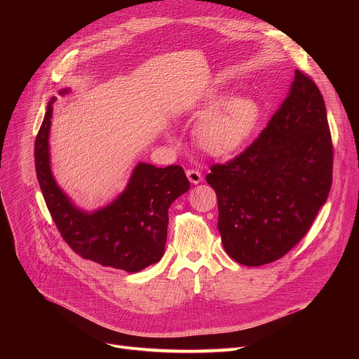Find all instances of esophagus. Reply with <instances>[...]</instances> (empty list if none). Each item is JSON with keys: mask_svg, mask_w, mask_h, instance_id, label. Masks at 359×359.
<instances>
[{"mask_svg": "<svg viewBox=\"0 0 359 359\" xmlns=\"http://www.w3.org/2000/svg\"><path fill=\"white\" fill-rule=\"evenodd\" d=\"M186 176H187V179L190 180V183H193V184H198V183L203 180L201 173H200L198 170H194V169L187 170V172H186Z\"/></svg>", "mask_w": 359, "mask_h": 359, "instance_id": "esophagus-1", "label": "esophagus"}]
</instances>
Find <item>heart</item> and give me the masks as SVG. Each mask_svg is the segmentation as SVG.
Masks as SVG:
<instances>
[{
    "mask_svg": "<svg viewBox=\"0 0 359 359\" xmlns=\"http://www.w3.org/2000/svg\"><path fill=\"white\" fill-rule=\"evenodd\" d=\"M219 95H210L200 112L204 114L196 125L194 135L203 151L213 158H229L241 150L257 128L262 109L250 95H236L219 105Z\"/></svg>",
    "mask_w": 359,
    "mask_h": 359,
    "instance_id": "obj_1",
    "label": "heart"
}]
</instances>
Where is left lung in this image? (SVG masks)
I'll use <instances>...</instances> for the list:
<instances>
[{"label":"left lung","mask_w":359,"mask_h":359,"mask_svg":"<svg viewBox=\"0 0 359 359\" xmlns=\"http://www.w3.org/2000/svg\"><path fill=\"white\" fill-rule=\"evenodd\" d=\"M334 150L323 95L295 71L267 128L206 176L219 204L226 252L248 267L273 263L310 230L332 184Z\"/></svg>","instance_id":"left-lung-1"}]
</instances>
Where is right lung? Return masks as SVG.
<instances>
[{
  "label": "right lung",
  "mask_w": 359,
  "mask_h": 359,
  "mask_svg": "<svg viewBox=\"0 0 359 359\" xmlns=\"http://www.w3.org/2000/svg\"><path fill=\"white\" fill-rule=\"evenodd\" d=\"M62 89L60 95L68 93ZM50 99L35 139V170L50 217L62 238L82 259L137 273L161 262L168 237L170 204L190 187L183 168L137 163L126 189L107 208L78 209L57 184L49 161Z\"/></svg>",
  "instance_id": "add662e5"
}]
</instances>
